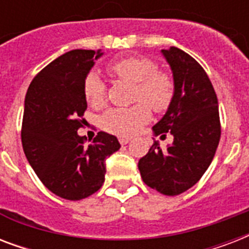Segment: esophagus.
<instances>
[{
    "instance_id": "obj_1",
    "label": "esophagus",
    "mask_w": 249,
    "mask_h": 249,
    "mask_svg": "<svg viewBox=\"0 0 249 249\" xmlns=\"http://www.w3.org/2000/svg\"><path fill=\"white\" fill-rule=\"evenodd\" d=\"M130 140H132L130 137H125V136H120V137H119V141H120L121 144L129 143V142H130Z\"/></svg>"
}]
</instances>
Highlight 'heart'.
<instances>
[{
	"label": "heart",
	"instance_id": "1",
	"mask_svg": "<svg viewBox=\"0 0 249 249\" xmlns=\"http://www.w3.org/2000/svg\"><path fill=\"white\" fill-rule=\"evenodd\" d=\"M108 71L120 79L136 84L134 101H142L129 108H112L101 117V126L116 136H133L151 119V111L161 112L173 99V83L166 73L158 71L156 64L144 56L121 58L108 66ZM105 84L95 72L84 81V95L93 107L105 105ZM147 103V105L145 103Z\"/></svg>",
	"mask_w": 249,
	"mask_h": 249
}]
</instances>
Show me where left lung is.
I'll return each instance as SVG.
<instances>
[{"instance_id":"obj_1","label":"left lung","mask_w":249,"mask_h":249,"mask_svg":"<svg viewBox=\"0 0 249 249\" xmlns=\"http://www.w3.org/2000/svg\"><path fill=\"white\" fill-rule=\"evenodd\" d=\"M161 55L173 73V99L165 115L152 126L154 136H173L161 150L154 144L138 161L148 187L174 196L193 187L208 169L220 142L218 102L212 83L200 64L181 49H163Z\"/></svg>"}]
</instances>
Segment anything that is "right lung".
Returning <instances> with one entry per match:
<instances>
[{
  "label": "right lung",
  "instance_id": "1",
  "mask_svg": "<svg viewBox=\"0 0 249 249\" xmlns=\"http://www.w3.org/2000/svg\"><path fill=\"white\" fill-rule=\"evenodd\" d=\"M102 50L76 49L58 56L33 79L25 95L21 143L25 158L53 194L81 200L105 182L106 158L121 147L99 132L89 144L77 134L88 103L84 81Z\"/></svg>",
  "mask_w": 249,
  "mask_h": 249
}]
</instances>
